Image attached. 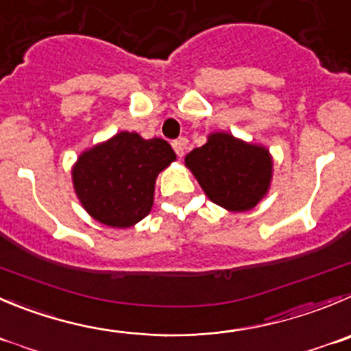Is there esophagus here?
<instances>
[{"mask_svg": "<svg viewBox=\"0 0 351 351\" xmlns=\"http://www.w3.org/2000/svg\"><path fill=\"white\" fill-rule=\"evenodd\" d=\"M186 145H188V139H186V138H181V139H178V141H173V143H172V148H173V152L178 153V156H179V158H182V156H184V149H186Z\"/></svg>", "mask_w": 351, "mask_h": 351, "instance_id": "obj_1", "label": "esophagus"}]
</instances>
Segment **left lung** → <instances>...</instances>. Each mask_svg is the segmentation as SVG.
<instances>
[{
  "mask_svg": "<svg viewBox=\"0 0 351 351\" xmlns=\"http://www.w3.org/2000/svg\"><path fill=\"white\" fill-rule=\"evenodd\" d=\"M186 167L205 195L229 212H246L267 195L272 179L269 149L250 145L229 132H213L186 155Z\"/></svg>",
  "mask_w": 351,
  "mask_h": 351,
  "instance_id": "8db88e82",
  "label": "left lung"
}]
</instances>
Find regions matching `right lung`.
Instances as JSON below:
<instances>
[{"label": "right lung", "mask_w": 351, "mask_h": 351, "mask_svg": "<svg viewBox=\"0 0 351 351\" xmlns=\"http://www.w3.org/2000/svg\"><path fill=\"white\" fill-rule=\"evenodd\" d=\"M173 160L176 153L163 139L122 131L79 156L73 189L93 219L110 228H131L149 213L156 176Z\"/></svg>", "instance_id": "obj_1"}]
</instances>
